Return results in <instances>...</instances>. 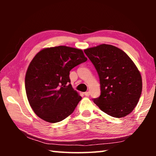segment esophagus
Masks as SVG:
<instances>
[{"label": "esophagus", "instance_id": "1", "mask_svg": "<svg viewBox=\"0 0 156 156\" xmlns=\"http://www.w3.org/2000/svg\"><path fill=\"white\" fill-rule=\"evenodd\" d=\"M84 96H89L90 93H89V91H86V92H84Z\"/></svg>", "mask_w": 156, "mask_h": 156}]
</instances>
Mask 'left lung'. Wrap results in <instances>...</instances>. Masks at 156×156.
Here are the masks:
<instances>
[{
	"label": "left lung",
	"mask_w": 156,
	"mask_h": 156,
	"mask_svg": "<svg viewBox=\"0 0 156 156\" xmlns=\"http://www.w3.org/2000/svg\"><path fill=\"white\" fill-rule=\"evenodd\" d=\"M98 73L101 94L94 99L102 112L122 118L132 112L141 96L138 69L127 54L113 45L102 44L84 50Z\"/></svg>",
	"instance_id": "left-lung-1"
}]
</instances>
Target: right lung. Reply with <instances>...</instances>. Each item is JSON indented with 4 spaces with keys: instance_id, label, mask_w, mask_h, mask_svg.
Masks as SVG:
<instances>
[{
    "instance_id": "add662e5",
    "label": "right lung",
    "mask_w": 156,
    "mask_h": 156,
    "mask_svg": "<svg viewBox=\"0 0 156 156\" xmlns=\"http://www.w3.org/2000/svg\"><path fill=\"white\" fill-rule=\"evenodd\" d=\"M82 49L47 47L31 60L25 75L26 94L34 113L55 123L72 114L82 97L70 84L71 69L87 61Z\"/></svg>"
}]
</instances>
